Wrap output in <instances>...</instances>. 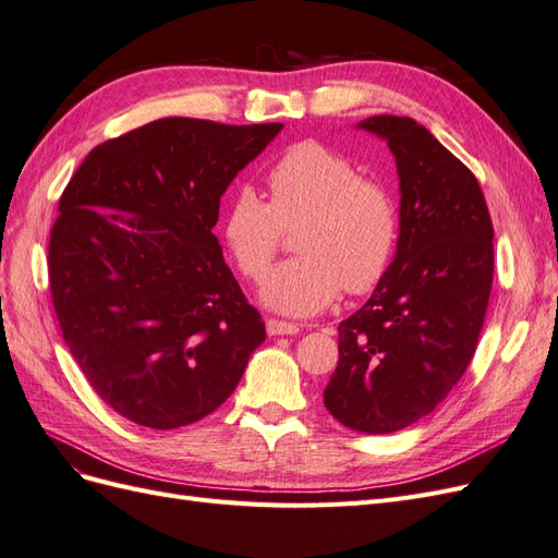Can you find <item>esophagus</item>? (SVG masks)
<instances>
[{"label": "esophagus", "instance_id": "34e87169", "mask_svg": "<svg viewBox=\"0 0 558 558\" xmlns=\"http://www.w3.org/2000/svg\"><path fill=\"white\" fill-rule=\"evenodd\" d=\"M265 330H267V335H295L300 328L295 324H289V320L267 318L265 320Z\"/></svg>", "mask_w": 558, "mask_h": 558}]
</instances>
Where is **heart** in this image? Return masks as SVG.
I'll use <instances>...</instances> for the list:
<instances>
[{"mask_svg":"<svg viewBox=\"0 0 558 558\" xmlns=\"http://www.w3.org/2000/svg\"><path fill=\"white\" fill-rule=\"evenodd\" d=\"M269 202L242 185L221 216V238L251 281H263L296 228L298 258L281 263L263 286V302L289 316H314L337 300L373 291L393 265L400 214L393 193L320 142L293 144L267 174Z\"/></svg>","mask_w":558,"mask_h":558,"instance_id":"heart-1","label":"heart"}]
</instances>
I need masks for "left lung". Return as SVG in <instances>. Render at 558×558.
Wrapping results in <instances>:
<instances>
[{
  "label": "left lung",
  "instance_id": "obj_1",
  "mask_svg": "<svg viewBox=\"0 0 558 558\" xmlns=\"http://www.w3.org/2000/svg\"><path fill=\"white\" fill-rule=\"evenodd\" d=\"M400 177V244L373 298L342 320L324 391L351 430L384 435L430 414L475 356L494 283V226L468 167L408 116H369Z\"/></svg>",
  "mask_w": 558,
  "mask_h": 558
}]
</instances>
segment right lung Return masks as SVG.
<instances>
[{
    "instance_id": "1",
    "label": "right lung",
    "mask_w": 558,
    "mask_h": 558,
    "mask_svg": "<svg viewBox=\"0 0 558 558\" xmlns=\"http://www.w3.org/2000/svg\"><path fill=\"white\" fill-rule=\"evenodd\" d=\"M281 128L160 118L95 146L66 183L50 298L81 373L134 424L211 414L265 342L211 228L230 181Z\"/></svg>"
}]
</instances>
